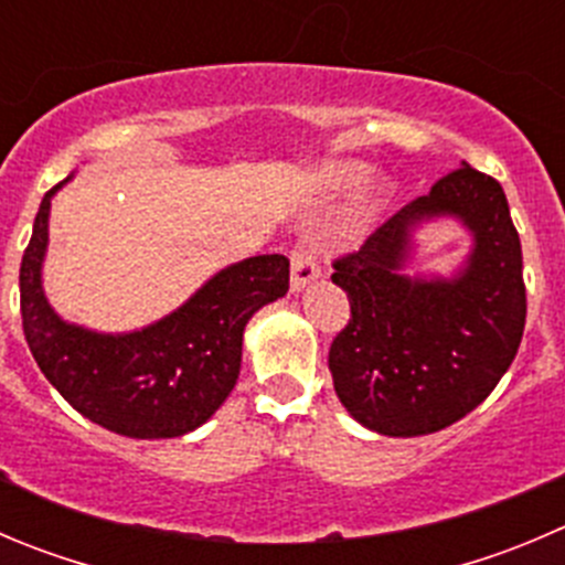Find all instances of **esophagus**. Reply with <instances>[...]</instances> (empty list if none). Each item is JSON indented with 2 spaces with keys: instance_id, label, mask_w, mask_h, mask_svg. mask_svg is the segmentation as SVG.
I'll return each mask as SVG.
<instances>
[{
  "instance_id": "obj_1",
  "label": "esophagus",
  "mask_w": 565,
  "mask_h": 565,
  "mask_svg": "<svg viewBox=\"0 0 565 565\" xmlns=\"http://www.w3.org/2000/svg\"><path fill=\"white\" fill-rule=\"evenodd\" d=\"M320 278V267H317V259L306 248L292 250V270H289V289L292 292H300V289L309 287L311 281Z\"/></svg>"
}]
</instances>
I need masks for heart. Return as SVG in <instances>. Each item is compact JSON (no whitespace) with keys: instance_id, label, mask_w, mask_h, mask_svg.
<instances>
[{"instance_id":"b5f03b06","label":"heart","mask_w":565,"mask_h":565,"mask_svg":"<svg viewBox=\"0 0 565 565\" xmlns=\"http://www.w3.org/2000/svg\"><path fill=\"white\" fill-rule=\"evenodd\" d=\"M366 173H370V168L361 166V162H350V160L326 162V166L317 168L315 184L320 190H326V193H342V190H350V188H355V184L364 182ZM377 210H381V193L375 190V193H366L364 199H361L359 204L348 212V217H344V226H342L344 237H350V234H359L366 223H372V217L377 215Z\"/></svg>"}]
</instances>
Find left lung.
<instances>
[{
  "label": "left lung",
  "instance_id": "8db88e82",
  "mask_svg": "<svg viewBox=\"0 0 565 565\" xmlns=\"http://www.w3.org/2000/svg\"><path fill=\"white\" fill-rule=\"evenodd\" d=\"M441 216L470 232L468 259L452 277H405L413 232ZM331 281L350 300L328 353L333 388L381 436H428L467 416L522 342V243L500 182L467 162L333 262Z\"/></svg>",
  "mask_w": 565,
  "mask_h": 565
}]
</instances>
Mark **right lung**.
I'll use <instances>...</instances> for the list:
<instances>
[{
  "instance_id": "obj_1",
  "label": "right lung",
  "mask_w": 565,
  "mask_h": 565,
  "mask_svg": "<svg viewBox=\"0 0 565 565\" xmlns=\"http://www.w3.org/2000/svg\"><path fill=\"white\" fill-rule=\"evenodd\" d=\"M49 190L19 273L24 337L46 381L90 422L129 439H177L201 428L232 394L243 331L289 289V259L262 254L223 267L177 311L129 333L63 320L43 292Z\"/></svg>"
}]
</instances>
